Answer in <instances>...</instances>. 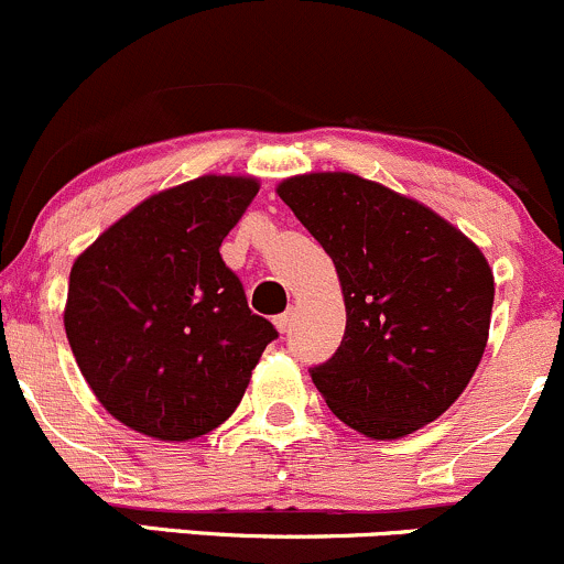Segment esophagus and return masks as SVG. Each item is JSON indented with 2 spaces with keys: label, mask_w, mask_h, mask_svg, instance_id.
<instances>
[{
  "label": "esophagus",
  "mask_w": 564,
  "mask_h": 564,
  "mask_svg": "<svg viewBox=\"0 0 564 564\" xmlns=\"http://www.w3.org/2000/svg\"><path fill=\"white\" fill-rule=\"evenodd\" d=\"M292 321H294V313H292V311L275 315V329L281 332V334H286L289 329H292Z\"/></svg>",
  "instance_id": "34e87169"
}]
</instances>
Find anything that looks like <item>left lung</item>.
Instances as JSON below:
<instances>
[{
  "instance_id": "left-lung-1",
  "label": "left lung",
  "mask_w": 564,
  "mask_h": 564,
  "mask_svg": "<svg viewBox=\"0 0 564 564\" xmlns=\"http://www.w3.org/2000/svg\"><path fill=\"white\" fill-rule=\"evenodd\" d=\"M324 246L345 296V337L311 377L329 410L369 438L436 420L468 386L490 332L492 270L423 203L352 173L278 187Z\"/></svg>"
}]
</instances>
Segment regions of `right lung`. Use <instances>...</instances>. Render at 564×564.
<instances>
[{
  "label": "right lung",
  "instance_id": "add662e5",
  "mask_svg": "<svg viewBox=\"0 0 564 564\" xmlns=\"http://www.w3.org/2000/svg\"><path fill=\"white\" fill-rule=\"evenodd\" d=\"M257 192L243 176L178 184L74 262L66 337L96 399L128 429L163 442L214 431L278 337L219 253Z\"/></svg>",
  "mask_w": 564,
  "mask_h": 564
}]
</instances>
